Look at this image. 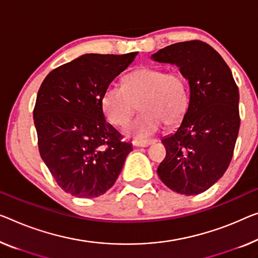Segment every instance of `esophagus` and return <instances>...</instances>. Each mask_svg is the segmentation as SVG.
Returning a JSON list of instances; mask_svg holds the SVG:
<instances>
[{"label":"esophagus","instance_id":"esophagus-1","mask_svg":"<svg viewBox=\"0 0 258 258\" xmlns=\"http://www.w3.org/2000/svg\"><path fill=\"white\" fill-rule=\"evenodd\" d=\"M156 140L151 139V140H136L133 141V146H136V147H148V146H151L153 144H155Z\"/></svg>","mask_w":258,"mask_h":258}]
</instances>
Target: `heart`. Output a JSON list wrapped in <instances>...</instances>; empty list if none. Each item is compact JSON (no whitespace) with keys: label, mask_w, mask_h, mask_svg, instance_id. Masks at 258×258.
Returning a JSON list of instances; mask_svg holds the SVG:
<instances>
[{"label":"heart","mask_w":258,"mask_h":258,"mask_svg":"<svg viewBox=\"0 0 258 258\" xmlns=\"http://www.w3.org/2000/svg\"><path fill=\"white\" fill-rule=\"evenodd\" d=\"M138 105L142 112L126 128L128 136L146 139L156 133L162 122L176 125L187 105L185 80L178 72L142 67L126 76L124 87H107L102 97L103 111L116 126L127 125Z\"/></svg>","instance_id":"1"}]
</instances>
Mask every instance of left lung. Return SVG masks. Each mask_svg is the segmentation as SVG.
<instances>
[{
  "label": "left lung",
  "instance_id": "obj_1",
  "mask_svg": "<svg viewBox=\"0 0 258 258\" xmlns=\"http://www.w3.org/2000/svg\"><path fill=\"white\" fill-rule=\"evenodd\" d=\"M151 59L177 66L190 88L182 121L162 139L167 155L157 175L177 194H202L222 177L233 157L239 89L221 55L201 40L167 46Z\"/></svg>",
  "mask_w": 258,
  "mask_h": 258
}]
</instances>
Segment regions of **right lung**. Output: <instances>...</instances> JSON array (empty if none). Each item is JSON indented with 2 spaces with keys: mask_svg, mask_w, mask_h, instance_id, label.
<instances>
[{
  "mask_svg": "<svg viewBox=\"0 0 258 258\" xmlns=\"http://www.w3.org/2000/svg\"><path fill=\"white\" fill-rule=\"evenodd\" d=\"M138 52L84 54L46 76L33 120L43 161L59 186L79 198L104 195L120 174L132 145L105 121L103 94Z\"/></svg>",
  "mask_w": 258,
  "mask_h": 258,
  "instance_id": "1",
  "label": "right lung"
}]
</instances>
